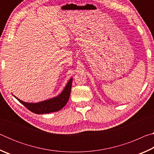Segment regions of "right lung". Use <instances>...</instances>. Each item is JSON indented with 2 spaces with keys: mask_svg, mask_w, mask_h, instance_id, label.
Listing matches in <instances>:
<instances>
[{
  "mask_svg": "<svg viewBox=\"0 0 154 154\" xmlns=\"http://www.w3.org/2000/svg\"><path fill=\"white\" fill-rule=\"evenodd\" d=\"M72 82V78L71 77L66 83L64 90L59 95L54 98L48 99V100L41 101L39 103H32L24 102V101H22L20 99L17 98L14 95V96L15 98H17V100L20 103L25 106L28 110L36 114H47L52 113V112L58 111L66 105L68 100H69L70 94H71Z\"/></svg>",
  "mask_w": 154,
  "mask_h": 154,
  "instance_id": "1",
  "label": "right lung"
}]
</instances>
